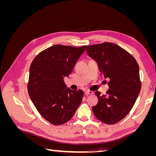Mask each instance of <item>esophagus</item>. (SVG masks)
I'll use <instances>...</instances> for the list:
<instances>
[{
    "label": "esophagus",
    "instance_id": "obj_1",
    "mask_svg": "<svg viewBox=\"0 0 156 156\" xmlns=\"http://www.w3.org/2000/svg\"><path fill=\"white\" fill-rule=\"evenodd\" d=\"M85 95H87V96H88V95H91V94H94V92H92V91H90V90H87V91H86L85 92Z\"/></svg>",
    "mask_w": 156,
    "mask_h": 156
}]
</instances>
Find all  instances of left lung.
<instances>
[{
    "label": "left lung",
    "mask_w": 156,
    "mask_h": 156,
    "mask_svg": "<svg viewBox=\"0 0 156 156\" xmlns=\"http://www.w3.org/2000/svg\"><path fill=\"white\" fill-rule=\"evenodd\" d=\"M86 52L109 79L106 94L95 92L98 103L92 107L94 114L103 123L116 124L129 112L140 93L139 65L128 52L110 42L89 45Z\"/></svg>",
    "instance_id": "1"
}]
</instances>
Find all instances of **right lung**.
<instances>
[{
  "label": "right lung",
  "mask_w": 156,
  "mask_h": 156,
  "mask_svg": "<svg viewBox=\"0 0 156 156\" xmlns=\"http://www.w3.org/2000/svg\"><path fill=\"white\" fill-rule=\"evenodd\" d=\"M86 48L55 45L40 52L31 63L29 95L41 116L52 124L69 121L81 104L83 91L66 88L64 78L72 73Z\"/></svg>",
  "instance_id": "obj_1"
}]
</instances>
